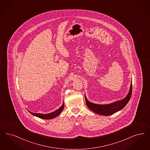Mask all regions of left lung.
<instances>
[{"label": "left lung", "mask_w": 150, "mask_h": 150, "mask_svg": "<svg viewBox=\"0 0 150 150\" xmlns=\"http://www.w3.org/2000/svg\"><path fill=\"white\" fill-rule=\"evenodd\" d=\"M132 81H131L129 92L125 98H123L122 100L115 101L110 104H94L89 102L87 99L86 96H85V100H86L88 107L96 114H100L102 115H106V116L112 115L114 114L115 113L120 111L126 106L127 104L130 100V98L132 95Z\"/></svg>", "instance_id": "obj_1"}]
</instances>
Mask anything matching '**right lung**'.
<instances>
[{
	"mask_svg": "<svg viewBox=\"0 0 150 150\" xmlns=\"http://www.w3.org/2000/svg\"><path fill=\"white\" fill-rule=\"evenodd\" d=\"M64 108V103L62 104V105L60 107V108H59L58 109H57L56 110L54 111L52 113H50L48 114H41V113H32L30 111L28 110V112L30 113V114L36 116L37 117H38L40 118H41L43 120H51V119H53L54 118L56 117L58 115L62 112V111L63 110Z\"/></svg>",
	"mask_w": 150,
	"mask_h": 150,
	"instance_id": "obj_1",
	"label": "right lung"
}]
</instances>
